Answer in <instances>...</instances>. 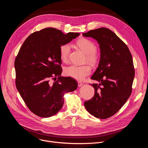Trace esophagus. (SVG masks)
Instances as JSON below:
<instances>
[{
    "label": "esophagus",
    "instance_id": "esophagus-1",
    "mask_svg": "<svg viewBox=\"0 0 148 148\" xmlns=\"http://www.w3.org/2000/svg\"><path fill=\"white\" fill-rule=\"evenodd\" d=\"M83 85V83H82L81 82H80V81H78V87H81V86H82Z\"/></svg>",
    "mask_w": 148,
    "mask_h": 148
}]
</instances>
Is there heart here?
Masks as SVG:
<instances>
[{"label":"heart","mask_w":148,"mask_h":148,"mask_svg":"<svg viewBox=\"0 0 148 148\" xmlns=\"http://www.w3.org/2000/svg\"><path fill=\"white\" fill-rule=\"evenodd\" d=\"M76 45L86 54V61L92 66L96 65L99 60V55L96 50V46L93 42L89 39L82 38L77 41ZM70 49V45L68 43L63 44L60 46V56L62 62H67L69 61ZM91 72V68L88 64L71 65L64 69L66 75L78 81L83 80L86 77L90 74Z\"/></svg>","instance_id":"heart-1"}]
</instances>
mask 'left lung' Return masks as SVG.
Instances as JSON below:
<instances>
[{
	"label": "left lung",
	"mask_w": 148,
	"mask_h": 148,
	"mask_svg": "<svg viewBox=\"0 0 148 148\" xmlns=\"http://www.w3.org/2000/svg\"><path fill=\"white\" fill-rule=\"evenodd\" d=\"M82 35L96 40L101 53L98 67L91 77L99 84H91L95 94L84 106L95 117L107 119L116 114L131 94L135 77L132 57L124 42L107 28Z\"/></svg>",
	"instance_id": "8db88e82"
}]
</instances>
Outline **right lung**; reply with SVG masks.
<instances>
[{"label":"right lung","instance_id":"right-lung-1","mask_svg":"<svg viewBox=\"0 0 148 148\" xmlns=\"http://www.w3.org/2000/svg\"><path fill=\"white\" fill-rule=\"evenodd\" d=\"M79 35L73 32L65 34L47 27L30 34L20 49L14 62L16 88L35 115L43 118L54 115L64 104V94L77 89L75 79L60 76V47ZM57 76L56 82L49 81Z\"/></svg>","mask_w":148,"mask_h":148}]
</instances>
